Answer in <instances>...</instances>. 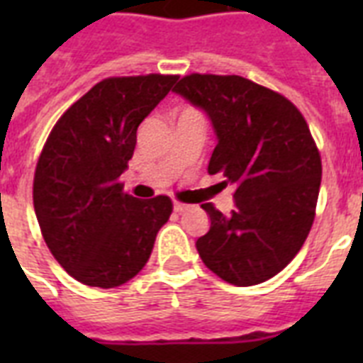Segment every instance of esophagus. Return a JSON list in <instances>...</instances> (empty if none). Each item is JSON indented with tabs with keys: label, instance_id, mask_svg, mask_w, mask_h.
<instances>
[{
	"label": "esophagus",
	"instance_id": "esophagus-1",
	"mask_svg": "<svg viewBox=\"0 0 363 363\" xmlns=\"http://www.w3.org/2000/svg\"><path fill=\"white\" fill-rule=\"evenodd\" d=\"M188 207H190V205L181 203V201H175V203H173V209H175L177 213H184V211H186Z\"/></svg>",
	"mask_w": 363,
	"mask_h": 363
}]
</instances>
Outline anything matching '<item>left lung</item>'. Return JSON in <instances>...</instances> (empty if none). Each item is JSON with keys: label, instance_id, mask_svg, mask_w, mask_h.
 Returning <instances> with one entry per match:
<instances>
[{"label": "left lung", "instance_id": "8db88e82", "mask_svg": "<svg viewBox=\"0 0 363 363\" xmlns=\"http://www.w3.org/2000/svg\"><path fill=\"white\" fill-rule=\"evenodd\" d=\"M173 92L203 109L216 133L209 173L235 186V209L203 203L209 232L196 241L222 281L252 286L282 271L315 220L322 162L309 125L284 96L239 75L182 77Z\"/></svg>", "mask_w": 363, "mask_h": 363}]
</instances>
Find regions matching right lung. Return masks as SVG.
Wrapping results in <instances>:
<instances>
[{
    "label": "right lung",
    "mask_w": 363,
    "mask_h": 363,
    "mask_svg": "<svg viewBox=\"0 0 363 363\" xmlns=\"http://www.w3.org/2000/svg\"><path fill=\"white\" fill-rule=\"evenodd\" d=\"M177 75L111 77L71 105L50 131L33 177V207L58 264L82 284L115 288L150 258L169 220L167 196L137 199L118 179L137 128L169 94Z\"/></svg>",
    "instance_id": "obj_1"
}]
</instances>
